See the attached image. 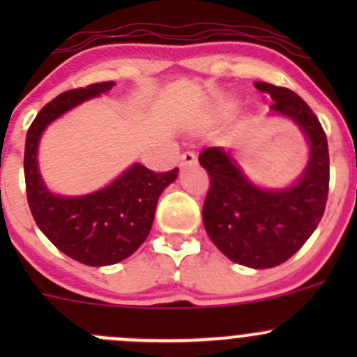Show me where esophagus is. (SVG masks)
Instances as JSON below:
<instances>
[{"label":"esophagus","mask_w":357,"mask_h":357,"mask_svg":"<svg viewBox=\"0 0 357 357\" xmlns=\"http://www.w3.org/2000/svg\"><path fill=\"white\" fill-rule=\"evenodd\" d=\"M179 164H181V167H185V165L197 164V155L193 152L181 153V158H179Z\"/></svg>","instance_id":"34e87169"}]
</instances>
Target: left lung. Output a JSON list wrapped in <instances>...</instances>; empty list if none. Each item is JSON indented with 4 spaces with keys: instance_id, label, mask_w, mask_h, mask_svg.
I'll return each instance as SVG.
<instances>
[{
    "instance_id": "obj_1",
    "label": "left lung",
    "mask_w": 357,
    "mask_h": 357,
    "mask_svg": "<svg viewBox=\"0 0 357 357\" xmlns=\"http://www.w3.org/2000/svg\"><path fill=\"white\" fill-rule=\"evenodd\" d=\"M269 93L271 109L301 126L311 143V157L301 181L291 188L266 192L255 188L238 165L219 146L200 153L211 178L202 218L205 231L228 259L247 268H275L289 261L316 226L328 200V142L311 107L289 88L255 82Z\"/></svg>"
}]
</instances>
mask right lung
<instances>
[{"label":"right lung","instance_id":"obj_1","mask_svg":"<svg viewBox=\"0 0 357 357\" xmlns=\"http://www.w3.org/2000/svg\"><path fill=\"white\" fill-rule=\"evenodd\" d=\"M114 81L68 89L46 103L25 138V192L32 218L59 250L86 266H110L138 250L153 225L157 200L178 176V167L155 172L135 164L112 185L86 197L66 199L46 190L38 172V142L63 112L105 93Z\"/></svg>","mask_w":357,"mask_h":357}]
</instances>
